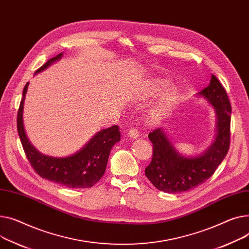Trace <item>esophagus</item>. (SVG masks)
I'll return each instance as SVG.
<instances>
[{
  "label": "esophagus",
  "instance_id": "1",
  "mask_svg": "<svg viewBox=\"0 0 249 249\" xmlns=\"http://www.w3.org/2000/svg\"><path fill=\"white\" fill-rule=\"evenodd\" d=\"M128 136L130 138H133V139H136L139 137V132L136 128H130L129 131H128Z\"/></svg>",
  "mask_w": 249,
  "mask_h": 249
}]
</instances>
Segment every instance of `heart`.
Segmentation results:
<instances>
[{"label": "heart", "mask_w": 249, "mask_h": 249, "mask_svg": "<svg viewBox=\"0 0 249 249\" xmlns=\"http://www.w3.org/2000/svg\"><path fill=\"white\" fill-rule=\"evenodd\" d=\"M171 87V83L169 80L167 79H155L151 82H149L148 84L145 86L144 89V95L146 97H157L162 95L163 93H165L166 91L169 90V88ZM177 94L176 90H172L168 96L166 98H164L163 100L152 110L151 115L153 116L154 118H158L160 116H162L165 112H166L170 106V104L172 103L173 99L175 98Z\"/></svg>", "instance_id": "heart-1"}]
</instances>
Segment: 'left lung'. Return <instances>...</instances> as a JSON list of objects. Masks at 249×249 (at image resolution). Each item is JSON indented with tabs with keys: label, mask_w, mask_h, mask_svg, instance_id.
<instances>
[{
	"label": "left lung",
	"mask_w": 249,
	"mask_h": 249,
	"mask_svg": "<svg viewBox=\"0 0 249 249\" xmlns=\"http://www.w3.org/2000/svg\"><path fill=\"white\" fill-rule=\"evenodd\" d=\"M198 94L206 99L216 113L215 140L201 155L185 157L174 148L162 127L150 132L148 137L153 144V154L145 168V175L160 191L179 193L204 183L229 150L231 105L225 89L212 75L210 84Z\"/></svg>",
	"instance_id": "8db88e82"
}]
</instances>
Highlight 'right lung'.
Masks as SVG:
<instances>
[{
  "label": "right lung",
  "mask_w": 249,
  "mask_h": 249,
  "mask_svg": "<svg viewBox=\"0 0 249 249\" xmlns=\"http://www.w3.org/2000/svg\"><path fill=\"white\" fill-rule=\"evenodd\" d=\"M63 56L60 53L48 60L36 73L45 70L50 65ZM29 82L23 90L20 103L17 128L26 156L38 175L69 188H88L101 179L104 175L109 154L112 147L120 141V131L117 125L103 129L77 153L68 157H52L40 153L29 141L23 124V108Z\"/></svg>",
  "instance_id": "obj_1"
}]
</instances>
